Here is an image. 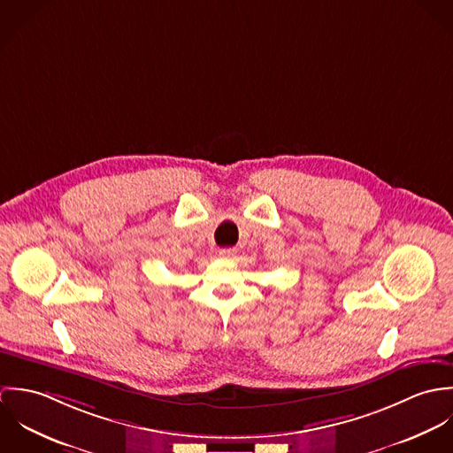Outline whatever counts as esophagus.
I'll return each instance as SVG.
<instances>
[{"instance_id":"34e87169","label":"esophagus","mask_w":453,"mask_h":453,"mask_svg":"<svg viewBox=\"0 0 453 453\" xmlns=\"http://www.w3.org/2000/svg\"><path fill=\"white\" fill-rule=\"evenodd\" d=\"M235 253H237V251H235L234 248H226V250H221V251H219V257L223 259H230L235 257Z\"/></svg>"}]
</instances>
